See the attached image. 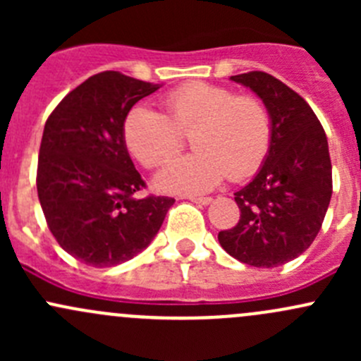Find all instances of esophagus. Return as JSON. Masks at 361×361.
<instances>
[{"mask_svg": "<svg viewBox=\"0 0 361 361\" xmlns=\"http://www.w3.org/2000/svg\"><path fill=\"white\" fill-rule=\"evenodd\" d=\"M188 199H190L194 204H199V206H207V204H211V201H213L211 197H188Z\"/></svg>", "mask_w": 361, "mask_h": 361, "instance_id": "esophagus-1", "label": "esophagus"}]
</instances>
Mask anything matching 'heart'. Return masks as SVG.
<instances>
[{
  "instance_id": "b5f03b06",
  "label": "heart",
  "mask_w": 361,
  "mask_h": 361,
  "mask_svg": "<svg viewBox=\"0 0 361 361\" xmlns=\"http://www.w3.org/2000/svg\"><path fill=\"white\" fill-rule=\"evenodd\" d=\"M166 115L136 104L123 118V141L143 166L155 167L181 147V133H192V154L171 160L155 185L162 192L197 195L213 190L227 176L243 180L267 157L272 120L258 97L235 96L214 83L194 82L164 97Z\"/></svg>"
}]
</instances>
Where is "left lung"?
<instances>
[{
	"label": "left lung",
	"instance_id": "obj_1",
	"mask_svg": "<svg viewBox=\"0 0 361 361\" xmlns=\"http://www.w3.org/2000/svg\"><path fill=\"white\" fill-rule=\"evenodd\" d=\"M267 106L272 137L267 157L234 194L238 225L218 234L221 248L253 267H278L311 246L332 197V162L318 116L288 85L264 71L231 76Z\"/></svg>",
	"mask_w": 361,
	"mask_h": 361
}]
</instances>
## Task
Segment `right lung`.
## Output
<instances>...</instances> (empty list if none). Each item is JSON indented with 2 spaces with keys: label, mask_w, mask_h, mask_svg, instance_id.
Listing matches in <instances>:
<instances>
[{
  "label": "right lung",
  "mask_w": 361,
  "mask_h": 361,
  "mask_svg": "<svg viewBox=\"0 0 361 361\" xmlns=\"http://www.w3.org/2000/svg\"><path fill=\"white\" fill-rule=\"evenodd\" d=\"M160 83L103 71L68 94L43 129L36 188L61 248L92 267H115L157 235L171 197L145 187L123 141V118Z\"/></svg>",
  "instance_id": "right-lung-1"
}]
</instances>
